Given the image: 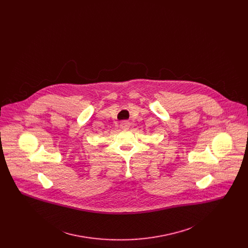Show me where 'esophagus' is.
I'll return each mask as SVG.
<instances>
[{
	"mask_svg": "<svg viewBox=\"0 0 248 248\" xmlns=\"http://www.w3.org/2000/svg\"><path fill=\"white\" fill-rule=\"evenodd\" d=\"M130 125H131V124L128 121H122L121 124H120L122 129H129Z\"/></svg>",
	"mask_w": 248,
	"mask_h": 248,
	"instance_id": "1",
	"label": "esophagus"
}]
</instances>
